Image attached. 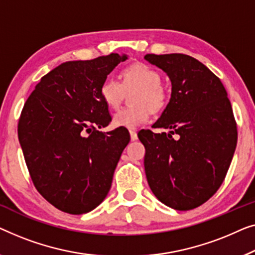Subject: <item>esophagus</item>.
<instances>
[{
    "instance_id": "1",
    "label": "esophagus",
    "mask_w": 255,
    "mask_h": 255,
    "mask_svg": "<svg viewBox=\"0 0 255 255\" xmlns=\"http://www.w3.org/2000/svg\"><path fill=\"white\" fill-rule=\"evenodd\" d=\"M129 134H130L131 141H136V139H137V132L135 130H129Z\"/></svg>"
}]
</instances>
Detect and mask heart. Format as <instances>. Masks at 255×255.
Listing matches in <instances>:
<instances>
[{
    "instance_id": "1",
    "label": "heart",
    "mask_w": 255,
    "mask_h": 255,
    "mask_svg": "<svg viewBox=\"0 0 255 255\" xmlns=\"http://www.w3.org/2000/svg\"><path fill=\"white\" fill-rule=\"evenodd\" d=\"M162 76L155 68L145 63H134L121 71V82L106 78L99 88V96L106 106L117 109L123 100L125 90L138 88L132 103L135 106L125 107L113 116L116 127L135 129L146 124L152 111H160L166 105V92L162 85Z\"/></svg>"
}]
</instances>
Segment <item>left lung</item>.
<instances>
[{"label": "left lung", "instance_id": "1", "mask_svg": "<svg viewBox=\"0 0 255 255\" xmlns=\"http://www.w3.org/2000/svg\"><path fill=\"white\" fill-rule=\"evenodd\" d=\"M144 59L165 71L172 84L170 102L152 125L170 131L138 132L146 180L167 207L194 209L217 192L234 157L231 103L220 78L194 57L173 53Z\"/></svg>", "mask_w": 255, "mask_h": 255}]
</instances>
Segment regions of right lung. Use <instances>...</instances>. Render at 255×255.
Segmentation results:
<instances>
[{
	"label": "right lung",
	"mask_w": 255,
	"mask_h": 255,
	"mask_svg": "<svg viewBox=\"0 0 255 255\" xmlns=\"http://www.w3.org/2000/svg\"><path fill=\"white\" fill-rule=\"evenodd\" d=\"M127 59L112 53L60 64L41 77L21 111L18 138L32 181L64 213L85 214L103 202L130 141L126 129H97L112 120L100 84Z\"/></svg>",
	"instance_id": "obj_1"
}]
</instances>
